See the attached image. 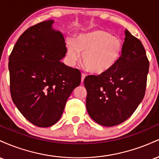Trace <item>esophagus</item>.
<instances>
[{
	"instance_id": "34e87169",
	"label": "esophagus",
	"mask_w": 159,
	"mask_h": 159,
	"mask_svg": "<svg viewBox=\"0 0 159 159\" xmlns=\"http://www.w3.org/2000/svg\"><path fill=\"white\" fill-rule=\"evenodd\" d=\"M84 78H85V75L84 73L81 74V83H83L84 81Z\"/></svg>"
}]
</instances>
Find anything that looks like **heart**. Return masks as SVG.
<instances>
[{
    "instance_id": "heart-1",
    "label": "heart",
    "mask_w": 159,
    "mask_h": 159,
    "mask_svg": "<svg viewBox=\"0 0 159 159\" xmlns=\"http://www.w3.org/2000/svg\"><path fill=\"white\" fill-rule=\"evenodd\" d=\"M67 53L70 63H75L81 53L82 63L95 75H102L113 69L121 58L123 45L118 37L102 30L82 33L75 42H67Z\"/></svg>"
}]
</instances>
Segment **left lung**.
Returning a JSON list of instances; mask_svg holds the SVG:
<instances>
[{"label": "left lung", "mask_w": 159, "mask_h": 159, "mask_svg": "<svg viewBox=\"0 0 159 159\" xmlns=\"http://www.w3.org/2000/svg\"><path fill=\"white\" fill-rule=\"evenodd\" d=\"M123 54L105 74L88 75L84 86L86 107L95 122L114 126L132 116L145 95L149 63L141 42L125 31Z\"/></svg>", "instance_id": "8db88e82"}]
</instances>
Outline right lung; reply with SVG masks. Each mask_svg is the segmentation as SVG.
I'll list each match as a JSON object with an SVG mask.
<instances>
[{"label": "right lung", "mask_w": 159, "mask_h": 159, "mask_svg": "<svg viewBox=\"0 0 159 159\" xmlns=\"http://www.w3.org/2000/svg\"><path fill=\"white\" fill-rule=\"evenodd\" d=\"M53 20L29 27L9 57L10 93L21 114L38 127L61 119L67 99L81 83V72L61 61L66 54L63 34Z\"/></svg>", "instance_id": "add662e5"}]
</instances>
